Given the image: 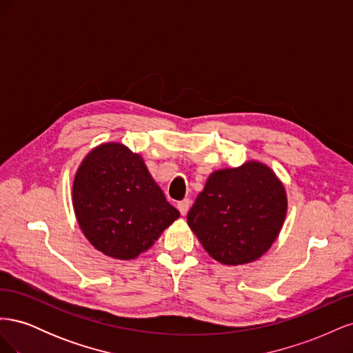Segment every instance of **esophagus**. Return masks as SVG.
<instances>
[{"label": "esophagus", "mask_w": 353, "mask_h": 353, "mask_svg": "<svg viewBox=\"0 0 353 353\" xmlns=\"http://www.w3.org/2000/svg\"><path fill=\"white\" fill-rule=\"evenodd\" d=\"M190 205H191V201H190L188 199H184V200L178 201L176 208H178V210L181 212V215H187V212H188V209H190Z\"/></svg>", "instance_id": "1"}]
</instances>
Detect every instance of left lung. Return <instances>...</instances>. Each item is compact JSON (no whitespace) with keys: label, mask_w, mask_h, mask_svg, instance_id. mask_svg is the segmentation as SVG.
<instances>
[{"label":"left lung","mask_w":353,"mask_h":353,"mask_svg":"<svg viewBox=\"0 0 353 353\" xmlns=\"http://www.w3.org/2000/svg\"><path fill=\"white\" fill-rule=\"evenodd\" d=\"M287 215L281 179L259 160L212 172L187 215L188 227L213 259L254 262L271 249Z\"/></svg>","instance_id":"obj_1"}]
</instances>
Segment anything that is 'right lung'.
<instances>
[{
	"label": "right lung",
	"instance_id": "obj_1",
	"mask_svg": "<svg viewBox=\"0 0 353 353\" xmlns=\"http://www.w3.org/2000/svg\"><path fill=\"white\" fill-rule=\"evenodd\" d=\"M72 203L85 239L119 261L150 249L179 218L144 159L114 141L94 147L83 157L74 174Z\"/></svg>",
	"mask_w": 353,
	"mask_h": 353
}]
</instances>
